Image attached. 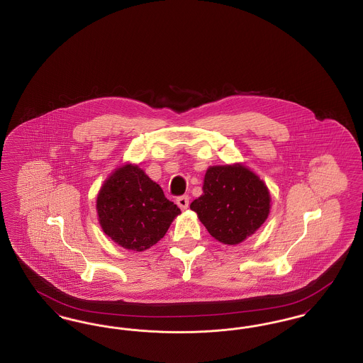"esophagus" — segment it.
Returning a JSON list of instances; mask_svg holds the SVG:
<instances>
[{"label":"esophagus","instance_id":"esophagus-1","mask_svg":"<svg viewBox=\"0 0 363 363\" xmlns=\"http://www.w3.org/2000/svg\"><path fill=\"white\" fill-rule=\"evenodd\" d=\"M178 207L181 208L182 211H185L186 208L189 207V196H179L177 200Z\"/></svg>","mask_w":363,"mask_h":363}]
</instances>
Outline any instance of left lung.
Instances as JSON below:
<instances>
[{
	"label": "left lung",
	"instance_id": "obj_1",
	"mask_svg": "<svg viewBox=\"0 0 363 363\" xmlns=\"http://www.w3.org/2000/svg\"><path fill=\"white\" fill-rule=\"evenodd\" d=\"M269 203L268 188L256 174L242 164H225L208 169L203 194L190 209L215 240L237 245L267 220Z\"/></svg>",
	"mask_w": 363,
	"mask_h": 363
}]
</instances>
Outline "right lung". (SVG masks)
<instances>
[{
  "mask_svg": "<svg viewBox=\"0 0 363 363\" xmlns=\"http://www.w3.org/2000/svg\"><path fill=\"white\" fill-rule=\"evenodd\" d=\"M96 211L104 234L135 252L147 250L160 241L181 213L136 164L122 166L104 181Z\"/></svg>",
  "mask_w": 363,
  "mask_h": 363,
  "instance_id": "1",
  "label": "right lung"
}]
</instances>
